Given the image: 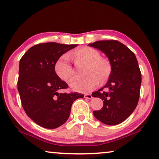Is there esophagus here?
I'll return each mask as SVG.
<instances>
[{
	"mask_svg": "<svg viewBox=\"0 0 159 159\" xmlns=\"http://www.w3.org/2000/svg\"><path fill=\"white\" fill-rule=\"evenodd\" d=\"M84 97L85 98H87V99H91V98H93V96H92L91 94L86 93V94L84 95Z\"/></svg>",
	"mask_w": 159,
	"mask_h": 159,
	"instance_id": "obj_1",
	"label": "esophagus"
}]
</instances>
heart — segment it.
Masks as SVG:
<instances>
[{"label":"heart","instance_id":"obj_1","mask_svg":"<svg viewBox=\"0 0 159 159\" xmlns=\"http://www.w3.org/2000/svg\"><path fill=\"white\" fill-rule=\"evenodd\" d=\"M77 60L87 63V77L83 80H75L70 86L77 92L85 93L90 91L102 82L106 80L110 75L111 68L107 60L101 57V54L96 49L84 47L77 49L74 53ZM55 72L60 79L64 82H70L75 75L73 67L70 63L69 55L65 54L60 57L55 63Z\"/></svg>","mask_w":159,"mask_h":159}]
</instances>
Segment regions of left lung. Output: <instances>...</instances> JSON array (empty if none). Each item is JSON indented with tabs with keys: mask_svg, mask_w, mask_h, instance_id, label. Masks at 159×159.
Segmentation results:
<instances>
[{
	"mask_svg": "<svg viewBox=\"0 0 159 159\" xmlns=\"http://www.w3.org/2000/svg\"><path fill=\"white\" fill-rule=\"evenodd\" d=\"M89 46L102 50L112 66L106 85L92 93L104 103L102 110L93 111V115L104 124L117 125L131 115L139 102L142 76L137 57L131 49L116 40L98 41Z\"/></svg>",
	"mask_w": 159,
	"mask_h": 159,
	"instance_id": "1",
	"label": "left lung"
}]
</instances>
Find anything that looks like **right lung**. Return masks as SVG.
Returning a JSON list of instances; mask_svg holds the SVG:
<instances>
[{
    "label": "right lung",
    "mask_w": 159,
    "mask_h": 159,
    "mask_svg": "<svg viewBox=\"0 0 159 159\" xmlns=\"http://www.w3.org/2000/svg\"><path fill=\"white\" fill-rule=\"evenodd\" d=\"M77 44L41 43L28 49L20 61L17 89L25 112L43 128L55 129L69 118L75 100L82 98L77 92L61 93L68 84L57 77L55 63Z\"/></svg>",
    "instance_id": "right-lung-1"
}]
</instances>
